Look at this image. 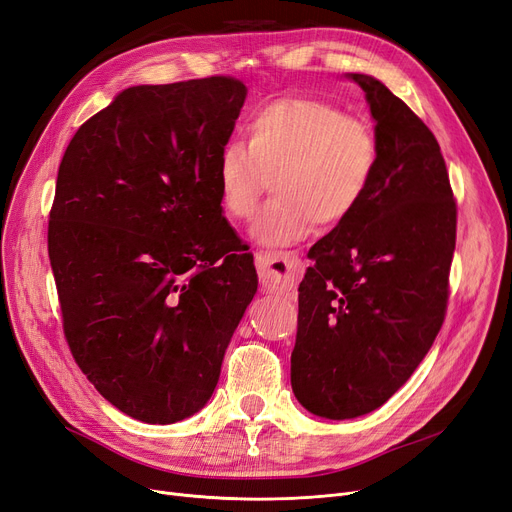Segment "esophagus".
I'll list each match as a JSON object with an SVG mask.
<instances>
[{
    "instance_id": "34e87169",
    "label": "esophagus",
    "mask_w": 512,
    "mask_h": 512,
    "mask_svg": "<svg viewBox=\"0 0 512 512\" xmlns=\"http://www.w3.org/2000/svg\"><path fill=\"white\" fill-rule=\"evenodd\" d=\"M255 263L265 291H282L291 286L301 272V259L293 251H259Z\"/></svg>"
}]
</instances>
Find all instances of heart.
<instances>
[{
	"label": "heart",
	"instance_id": "1",
	"mask_svg": "<svg viewBox=\"0 0 512 512\" xmlns=\"http://www.w3.org/2000/svg\"><path fill=\"white\" fill-rule=\"evenodd\" d=\"M247 144L219 154V207L232 221H249L272 177L274 198L259 213L253 236L284 247L320 224L335 228L360 209L379 171L374 129L337 104L311 96H282L249 117Z\"/></svg>",
	"mask_w": 512,
	"mask_h": 512
}]
</instances>
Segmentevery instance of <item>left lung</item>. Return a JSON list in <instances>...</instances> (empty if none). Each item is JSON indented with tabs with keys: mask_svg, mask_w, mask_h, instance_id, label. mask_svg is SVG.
Returning a JSON list of instances; mask_svg holds the SVG:
<instances>
[{
	"mask_svg": "<svg viewBox=\"0 0 512 512\" xmlns=\"http://www.w3.org/2000/svg\"><path fill=\"white\" fill-rule=\"evenodd\" d=\"M381 148L364 203L309 251L299 284L291 385L316 416L381 408L431 349L446 318L456 247V198L433 131L370 75Z\"/></svg>",
	"mask_w": 512,
	"mask_h": 512,
	"instance_id": "1",
	"label": "left lung"
}]
</instances>
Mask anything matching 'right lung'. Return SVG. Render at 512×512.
<instances>
[{"label": "right lung", "instance_id": "1", "mask_svg": "<svg viewBox=\"0 0 512 512\" xmlns=\"http://www.w3.org/2000/svg\"><path fill=\"white\" fill-rule=\"evenodd\" d=\"M244 98L226 75L129 87L58 167L48 253L64 339L98 393L148 425L209 402L257 293L217 194Z\"/></svg>", "mask_w": 512, "mask_h": 512}]
</instances>
